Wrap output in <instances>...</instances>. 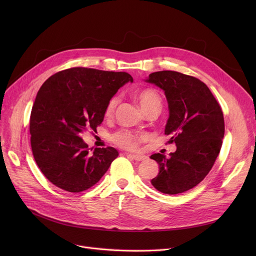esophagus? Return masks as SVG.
<instances>
[{
	"mask_svg": "<svg viewBox=\"0 0 256 256\" xmlns=\"http://www.w3.org/2000/svg\"><path fill=\"white\" fill-rule=\"evenodd\" d=\"M126 156H128V158H132V160H145V158H147V156H142V154H126Z\"/></svg>",
	"mask_w": 256,
	"mask_h": 256,
	"instance_id": "obj_1",
	"label": "esophagus"
}]
</instances>
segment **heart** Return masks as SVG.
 Returning a JSON list of instances; mask_svg holds the SVG:
<instances>
[{"label": "heart", "instance_id": "heart-1", "mask_svg": "<svg viewBox=\"0 0 256 256\" xmlns=\"http://www.w3.org/2000/svg\"><path fill=\"white\" fill-rule=\"evenodd\" d=\"M136 98L140 106L142 108V110L145 113L154 109H160V106H162V102H160V96L154 89L147 88V89L140 90L136 94ZM117 102H118L117 98H113L109 100V102H108L104 110V115L106 117H110L113 115ZM112 140L114 141L115 144L122 147V148L135 150L137 148V146L139 144L140 136L132 132L124 130H119L115 132L112 137Z\"/></svg>", "mask_w": 256, "mask_h": 256}]
</instances>
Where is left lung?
<instances>
[{"label":"left lung","instance_id":"left-lung-1","mask_svg":"<svg viewBox=\"0 0 256 256\" xmlns=\"http://www.w3.org/2000/svg\"><path fill=\"white\" fill-rule=\"evenodd\" d=\"M145 82L164 91L169 109L165 135L176 145L170 158L152 154L160 167L152 184L164 194L186 192L208 176L220 152L225 130L221 106L208 87L191 76L163 70Z\"/></svg>","mask_w":256,"mask_h":256}]
</instances>
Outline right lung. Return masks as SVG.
<instances>
[{
	"mask_svg": "<svg viewBox=\"0 0 256 256\" xmlns=\"http://www.w3.org/2000/svg\"><path fill=\"white\" fill-rule=\"evenodd\" d=\"M132 80L122 72L74 67L52 76L40 87L30 117L31 146L36 164L52 184L78 193L102 178L118 152L106 147L90 152L80 136L96 130L108 102Z\"/></svg>",
	"mask_w": 256,
	"mask_h": 256,
	"instance_id": "right-lung-1",
	"label": "right lung"
}]
</instances>
